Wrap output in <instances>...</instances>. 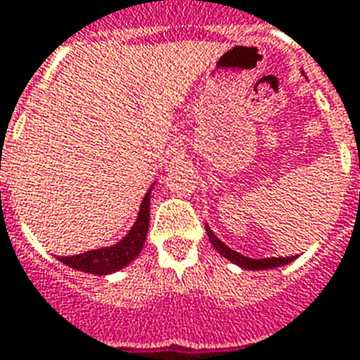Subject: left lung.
I'll return each instance as SVG.
<instances>
[{"label":"left lung","instance_id":"obj_1","mask_svg":"<svg viewBox=\"0 0 360 360\" xmlns=\"http://www.w3.org/2000/svg\"><path fill=\"white\" fill-rule=\"evenodd\" d=\"M207 236H209V240L214 245V249L219 251L220 255L226 257L228 261H232L234 264L241 266V269H248V270H266V269H276V266H284V264H290L291 261H295L297 255L295 257H266V259H249V257L241 255L234 249H230L226 243H222V241L217 238V236L212 234V230L207 226Z\"/></svg>","mask_w":360,"mask_h":360}]
</instances>
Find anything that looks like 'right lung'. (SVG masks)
Listing matches in <instances>:
<instances>
[{
    "instance_id": "right-lung-1",
    "label": "right lung",
    "mask_w": 360,
    "mask_h": 360,
    "mask_svg": "<svg viewBox=\"0 0 360 360\" xmlns=\"http://www.w3.org/2000/svg\"><path fill=\"white\" fill-rule=\"evenodd\" d=\"M149 195H151V190L146 193V198L141 201L140 212H138V219L134 222L132 230L119 243H115L111 248L86 251L80 255L59 257V261L70 269L88 272V274H97V276H105V274H111V272L128 266L136 257L140 255L143 243H146L149 228Z\"/></svg>"
}]
</instances>
